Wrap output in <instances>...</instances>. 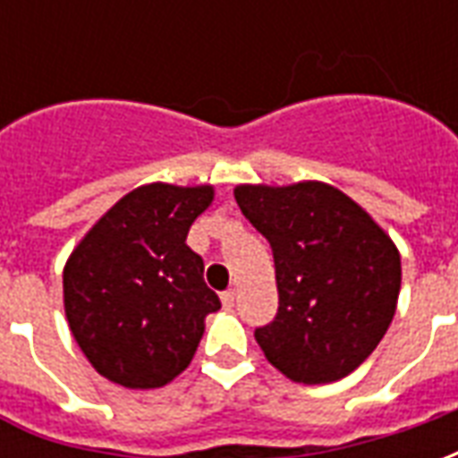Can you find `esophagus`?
Listing matches in <instances>:
<instances>
[{
    "instance_id": "esophagus-1",
    "label": "esophagus",
    "mask_w": 458,
    "mask_h": 458,
    "mask_svg": "<svg viewBox=\"0 0 458 458\" xmlns=\"http://www.w3.org/2000/svg\"><path fill=\"white\" fill-rule=\"evenodd\" d=\"M220 299H223V307L233 309V307H235V289H228V292H223V294H220Z\"/></svg>"
}]
</instances>
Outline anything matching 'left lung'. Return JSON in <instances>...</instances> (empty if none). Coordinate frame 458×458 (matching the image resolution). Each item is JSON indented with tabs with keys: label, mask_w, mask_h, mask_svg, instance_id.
Segmentation results:
<instances>
[{
	"label": "left lung",
	"mask_w": 458,
	"mask_h": 458,
	"mask_svg": "<svg viewBox=\"0 0 458 458\" xmlns=\"http://www.w3.org/2000/svg\"><path fill=\"white\" fill-rule=\"evenodd\" d=\"M235 200L275 258L277 314L255 328L269 363L307 385L353 373L394 317L403 267L393 240L321 181L238 186Z\"/></svg>",
	"instance_id": "obj_1"
}]
</instances>
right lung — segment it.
Here are the masks:
<instances>
[{
	"mask_svg": "<svg viewBox=\"0 0 458 458\" xmlns=\"http://www.w3.org/2000/svg\"><path fill=\"white\" fill-rule=\"evenodd\" d=\"M210 186H140L98 220L64 269L68 327L85 358L124 387H161L186 370L218 294L186 245Z\"/></svg>",
	"mask_w": 458,
	"mask_h": 458,
	"instance_id": "1",
	"label": "right lung"
}]
</instances>
